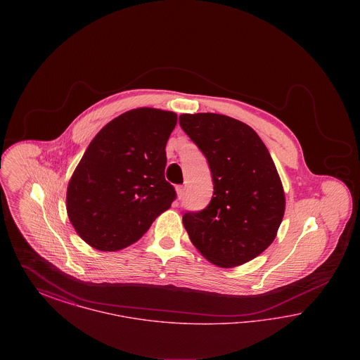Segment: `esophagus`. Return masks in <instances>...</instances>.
<instances>
[{"mask_svg":"<svg viewBox=\"0 0 360 360\" xmlns=\"http://www.w3.org/2000/svg\"><path fill=\"white\" fill-rule=\"evenodd\" d=\"M176 195L178 198H182L185 195V186H176Z\"/></svg>","mask_w":360,"mask_h":360,"instance_id":"1","label":"esophagus"}]
</instances>
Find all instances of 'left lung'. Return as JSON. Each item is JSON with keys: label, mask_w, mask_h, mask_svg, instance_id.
I'll use <instances>...</instances> for the list:
<instances>
[{"label": "left lung", "mask_w": 360, "mask_h": 360, "mask_svg": "<svg viewBox=\"0 0 360 360\" xmlns=\"http://www.w3.org/2000/svg\"><path fill=\"white\" fill-rule=\"evenodd\" d=\"M179 124L205 155L214 191L204 210L184 214L188 238L210 263L231 269L260 255L285 214L273 158L247 124L216 113L181 115Z\"/></svg>", "instance_id": "1"}]
</instances>
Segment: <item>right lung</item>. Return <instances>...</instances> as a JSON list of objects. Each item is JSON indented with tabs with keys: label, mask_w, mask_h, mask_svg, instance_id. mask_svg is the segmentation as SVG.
I'll use <instances>...</instances> for the list:
<instances>
[{
	"label": "right lung",
	"mask_w": 360,
	"mask_h": 360,
	"mask_svg": "<svg viewBox=\"0 0 360 360\" xmlns=\"http://www.w3.org/2000/svg\"><path fill=\"white\" fill-rule=\"evenodd\" d=\"M176 115L137 108L109 121L70 178L66 209L75 232L98 251L136 243L175 200L165 179Z\"/></svg>",
	"instance_id": "right-lung-1"
}]
</instances>
